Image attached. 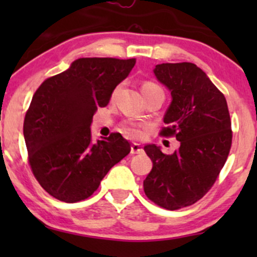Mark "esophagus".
<instances>
[{
    "instance_id": "obj_1",
    "label": "esophagus",
    "mask_w": 257,
    "mask_h": 257,
    "mask_svg": "<svg viewBox=\"0 0 257 257\" xmlns=\"http://www.w3.org/2000/svg\"><path fill=\"white\" fill-rule=\"evenodd\" d=\"M131 152L133 155H139V153H143L144 150H143V146L139 145V144H133L132 147H131Z\"/></svg>"
}]
</instances>
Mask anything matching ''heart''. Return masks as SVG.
Returning <instances> with one entry per match:
<instances>
[{
    "instance_id": "obj_1",
    "label": "heart",
    "mask_w": 257,
    "mask_h": 257,
    "mask_svg": "<svg viewBox=\"0 0 257 257\" xmlns=\"http://www.w3.org/2000/svg\"><path fill=\"white\" fill-rule=\"evenodd\" d=\"M152 90H162V89L158 84L153 83V82H145V83L143 84V87H141V91H143V93H146V91H152ZM122 129L126 135H129V137L138 138L139 135H140V131H139V129L134 124H133V123H129V122L123 123Z\"/></svg>"
}]
</instances>
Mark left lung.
Segmentation results:
<instances>
[{"label": "left lung", "mask_w": 257, "mask_h": 257, "mask_svg": "<svg viewBox=\"0 0 257 257\" xmlns=\"http://www.w3.org/2000/svg\"><path fill=\"white\" fill-rule=\"evenodd\" d=\"M156 77L172 93L159 134L175 137L178 151L166 155L146 145L153 167L144 191L153 203L178 210L192 205L213 187L232 145V129L225 95L203 70L192 63L156 65Z\"/></svg>", "instance_id": "8db88e82"}]
</instances>
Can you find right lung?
Returning a JSON list of instances; mask_svg holds the SVG:
<instances>
[{"mask_svg":"<svg viewBox=\"0 0 257 257\" xmlns=\"http://www.w3.org/2000/svg\"><path fill=\"white\" fill-rule=\"evenodd\" d=\"M135 63V59L79 58L66 71L47 78L32 96L24 119L29 163L54 198L66 203L87 199L131 152V144L119 133L93 143L90 124Z\"/></svg>","mask_w":257,"mask_h":257,"instance_id":"obj_1","label":"right lung"}]
</instances>
